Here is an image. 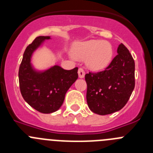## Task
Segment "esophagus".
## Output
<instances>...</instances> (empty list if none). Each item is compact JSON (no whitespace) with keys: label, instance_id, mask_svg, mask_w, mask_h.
Here are the masks:
<instances>
[{"label":"esophagus","instance_id":"esophagus-1","mask_svg":"<svg viewBox=\"0 0 153 153\" xmlns=\"http://www.w3.org/2000/svg\"><path fill=\"white\" fill-rule=\"evenodd\" d=\"M78 75L79 78H83L85 76V71L83 68H79L78 70Z\"/></svg>","mask_w":153,"mask_h":153}]
</instances>
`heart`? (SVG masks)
Returning a JSON list of instances; mask_svg holds the SVG:
<instances>
[{
  "label": "heart",
  "mask_w": 153,
  "mask_h": 153,
  "mask_svg": "<svg viewBox=\"0 0 153 153\" xmlns=\"http://www.w3.org/2000/svg\"><path fill=\"white\" fill-rule=\"evenodd\" d=\"M74 53L76 57L86 59L89 68L100 70L107 67L111 61L113 47L108 41L90 40L76 44Z\"/></svg>",
  "instance_id": "b5f03b06"
}]
</instances>
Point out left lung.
Listing matches in <instances>:
<instances>
[{
    "label": "left lung",
    "mask_w": 153,
    "mask_h": 153,
    "mask_svg": "<svg viewBox=\"0 0 153 153\" xmlns=\"http://www.w3.org/2000/svg\"><path fill=\"white\" fill-rule=\"evenodd\" d=\"M118 54L102 71L85 75L86 101L92 112L99 115L119 111L129 100L135 87V62L124 44Z\"/></svg>",
    "instance_id": "8db88e82"
}]
</instances>
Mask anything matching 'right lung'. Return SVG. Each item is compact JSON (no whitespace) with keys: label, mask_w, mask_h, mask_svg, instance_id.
Listing matches in <instances>:
<instances>
[{"label":"right lung","mask_w":153,"mask_h":153,"mask_svg":"<svg viewBox=\"0 0 153 153\" xmlns=\"http://www.w3.org/2000/svg\"><path fill=\"white\" fill-rule=\"evenodd\" d=\"M49 39L50 36H37L27 47L18 72L23 98L31 107L42 113H51L60 109L65 94L78 78L77 67L67 70L53 66L44 72L33 70L31 55L42 42Z\"/></svg>","instance_id":"obj_1"}]
</instances>
